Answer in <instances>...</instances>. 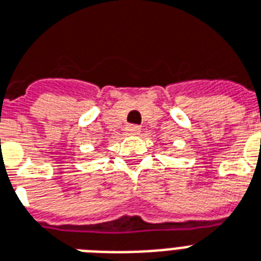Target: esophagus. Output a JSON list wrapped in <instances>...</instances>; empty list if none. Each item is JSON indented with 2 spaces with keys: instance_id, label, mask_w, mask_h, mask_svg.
Here are the masks:
<instances>
[{
  "instance_id": "34e87169",
  "label": "esophagus",
  "mask_w": 261,
  "mask_h": 261,
  "mask_svg": "<svg viewBox=\"0 0 261 261\" xmlns=\"http://www.w3.org/2000/svg\"><path fill=\"white\" fill-rule=\"evenodd\" d=\"M125 131H127V134H131V136H137V134H140L141 127L137 124H128L125 127Z\"/></svg>"
}]
</instances>
